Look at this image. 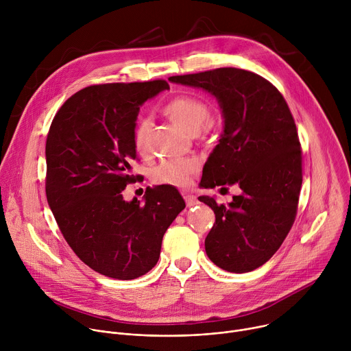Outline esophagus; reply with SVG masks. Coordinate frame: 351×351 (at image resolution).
Instances as JSON below:
<instances>
[{
  "mask_svg": "<svg viewBox=\"0 0 351 351\" xmlns=\"http://www.w3.org/2000/svg\"><path fill=\"white\" fill-rule=\"evenodd\" d=\"M183 197H184V202H186L187 207H193V206H195L198 203L197 198L194 195H191V194H184Z\"/></svg>",
  "mask_w": 351,
  "mask_h": 351,
  "instance_id": "1",
  "label": "esophagus"
}]
</instances>
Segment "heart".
Listing matches in <instances>:
<instances>
[{
	"label": "heart",
	"mask_w": 351,
	"mask_h": 351,
	"mask_svg": "<svg viewBox=\"0 0 351 351\" xmlns=\"http://www.w3.org/2000/svg\"><path fill=\"white\" fill-rule=\"evenodd\" d=\"M165 115L180 129L190 134H197L199 129L208 130L213 122L208 119L210 107L204 99L194 95H178L164 107ZM149 121L141 118L134 129V147L140 154L148 148ZM199 164L193 157H176L162 161L153 173L157 183L182 187L187 184L190 176L197 172Z\"/></svg>",
	"instance_id": "1"
}]
</instances>
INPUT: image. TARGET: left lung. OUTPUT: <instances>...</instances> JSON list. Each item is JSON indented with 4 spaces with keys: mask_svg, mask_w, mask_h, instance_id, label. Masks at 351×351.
Returning a JSON list of instances; mask_svg holds the SVG:
<instances>
[{
    "mask_svg": "<svg viewBox=\"0 0 351 351\" xmlns=\"http://www.w3.org/2000/svg\"><path fill=\"white\" fill-rule=\"evenodd\" d=\"M168 80L217 98L223 132L199 186L236 184L240 194L228 204L210 195L199 199L215 214L206 253L228 272L254 271L278 252L297 213L302 149L290 110L275 86L244 69L218 68Z\"/></svg>",
    "mask_w": 351,
    "mask_h": 351,
    "instance_id": "8db88e82",
    "label": "left lung"
}]
</instances>
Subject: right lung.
Wrapping results in <instances>:
<instances>
[{"mask_svg": "<svg viewBox=\"0 0 351 351\" xmlns=\"http://www.w3.org/2000/svg\"><path fill=\"white\" fill-rule=\"evenodd\" d=\"M165 80L86 87L57 112L45 143L47 202L75 254L108 278L136 279L158 263L162 237L186 204L169 184L125 202L134 178L140 107Z\"/></svg>", "mask_w": 351, "mask_h": 351, "instance_id": "obj_1", "label": "right lung"}]
</instances>
